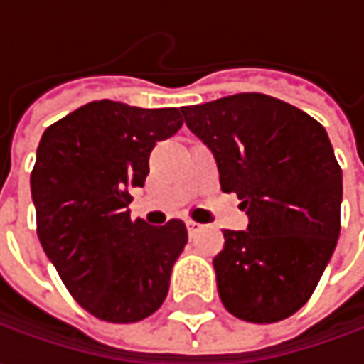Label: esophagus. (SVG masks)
<instances>
[{
  "label": "esophagus",
  "instance_id": "1",
  "mask_svg": "<svg viewBox=\"0 0 364 364\" xmlns=\"http://www.w3.org/2000/svg\"><path fill=\"white\" fill-rule=\"evenodd\" d=\"M186 229H188L190 237H196L198 232L203 231L204 227L200 225V223H194V220H186Z\"/></svg>",
  "mask_w": 364,
  "mask_h": 364
}]
</instances>
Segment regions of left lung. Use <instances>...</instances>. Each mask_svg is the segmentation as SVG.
<instances>
[{
	"label": "left lung",
	"mask_w": 364,
	"mask_h": 364,
	"mask_svg": "<svg viewBox=\"0 0 364 364\" xmlns=\"http://www.w3.org/2000/svg\"><path fill=\"white\" fill-rule=\"evenodd\" d=\"M180 111L213 151L223 192H235L249 217L247 231H223L225 247L213 259L223 306L255 324L296 314L341 235L343 170L326 129L261 92Z\"/></svg>",
	"instance_id": "left-lung-1"
}]
</instances>
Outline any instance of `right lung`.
<instances>
[{
    "label": "right lung",
    "instance_id": "obj_1",
    "mask_svg": "<svg viewBox=\"0 0 364 364\" xmlns=\"http://www.w3.org/2000/svg\"><path fill=\"white\" fill-rule=\"evenodd\" d=\"M182 127L176 107L92 101L52 123L30 178L38 239L70 296L95 318L132 324L160 308L188 232L132 220L129 190L144 186L149 154Z\"/></svg>",
    "mask_w": 364,
    "mask_h": 364
}]
</instances>
